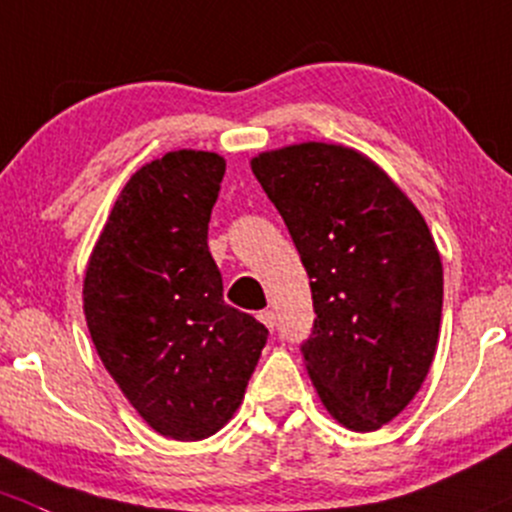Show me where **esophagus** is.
<instances>
[{
    "label": "esophagus",
    "mask_w": 512,
    "mask_h": 512,
    "mask_svg": "<svg viewBox=\"0 0 512 512\" xmlns=\"http://www.w3.org/2000/svg\"><path fill=\"white\" fill-rule=\"evenodd\" d=\"M258 320H261L268 330H273V325H276V313H273V310H261V313H258Z\"/></svg>",
    "instance_id": "esophagus-1"
}]
</instances>
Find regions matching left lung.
<instances>
[{
	"mask_svg": "<svg viewBox=\"0 0 512 512\" xmlns=\"http://www.w3.org/2000/svg\"><path fill=\"white\" fill-rule=\"evenodd\" d=\"M251 170L310 278L303 362L337 424L377 431L416 397L439 345L444 268L412 199L355 147L298 142Z\"/></svg>",
	"mask_w": 512,
	"mask_h": 512,
	"instance_id": "1",
	"label": "left lung"
}]
</instances>
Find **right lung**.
Masks as SVG:
<instances>
[{
	"label": "right lung",
	"instance_id": "obj_1",
	"mask_svg": "<svg viewBox=\"0 0 512 512\" xmlns=\"http://www.w3.org/2000/svg\"><path fill=\"white\" fill-rule=\"evenodd\" d=\"M226 160L175 150L128 179L83 278L100 362L150 429L217 434L241 407L268 330L224 303L207 246Z\"/></svg>",
	"mask_w": 512,
	"mask_h": 512
}]
</instances>
